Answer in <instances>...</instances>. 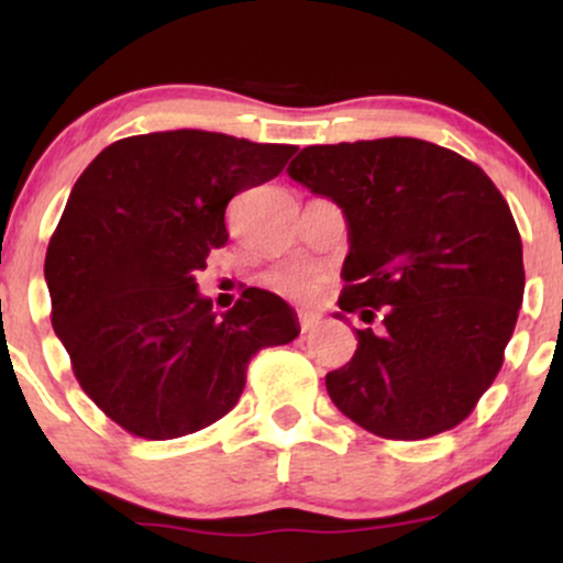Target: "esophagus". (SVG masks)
Wrapping results in <instances>:
<instances>
[{
	"label": "esophagus",
	"mask_w": 563,
	"mask_h": 563,
	"mask_svg": "<svg viewBox=\"0 0 563 563\" xmlns=\"http://www.w3.org/2000/svg\"><path fill=\"white\" fill-rule=\"evenodd\" d=\"M318 325H320L318 314H312V312H301V314H299V328H301V333H312Z\"/></svg>",
	"instance_id": "obj_1"
}]
</instances>
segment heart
<instances>
[{
    "label": "heart",
    "instance_id": "obj_1",
    "mask_svg": "<svg viewBox=\"0 0 563 563\" xmlns=\"http://www.w3.org/2000/svg\"><path fill=\"white\" fill-rule=\"evenodd\" d=\"M269 283H273L280 294L294 296V299H309V296H314V290H318V277L301 267L280 269V273L269 275Z\"/></svg>",
    "mask_w": 563,
    "mask_h": 563
}]
</instances>
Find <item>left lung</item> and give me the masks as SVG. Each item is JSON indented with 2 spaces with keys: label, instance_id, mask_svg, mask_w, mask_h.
I'll list each match as a JSON object with an SVG mask.
<instances>
[{
  "label": "left lung",
  "instance_id": "8db88e82",
  "mask_svg": "<svg viewBox=\"0 0 563 563\" xmlns=\"http://www.w3.org/2000/svg\"><path fill=\"white\" fill-rule=\"evenodd\" d=\"M288 174L346 214L339 307L384 318L325 376L333 405L384 439L455 429L500 373L525 299L506 198L474 161L412 137L309 145Z\"/></svg>",
  "mask_w": 563,
  "mask_h": 563
}]
</instances>
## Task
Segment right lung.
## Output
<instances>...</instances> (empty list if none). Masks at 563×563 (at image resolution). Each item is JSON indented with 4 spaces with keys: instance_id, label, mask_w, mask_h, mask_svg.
<instances>
[{
    "instance_id": "1",
    "label": "right lung",
    "mask_w": 563,
    "mask_h": 563,
    "mask_svg": "<svg viewBox=\"0 0 563 563\" xmlns=\"http://www.w3.org/2000/svg\"><path fill=\"white\" fill-rule=\"evenodd\" d=\"M296 151L177 129L113 142L76 179L44 260L49 318L84 394L129 434L206 429L241 399L251 357L299 335L280 296L245 288L217 314L196 283L228 243L230 200Z\"/></svg>"
}]
</instances>
